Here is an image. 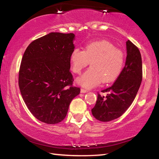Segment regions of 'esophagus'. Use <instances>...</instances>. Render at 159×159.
<instances>
[{
	"instance_id": "obj_1",
	"label": "esophagus",
	"mask_w": 159,
	"mask_h": 159,
	"mask_svg": "<svg viewBox=\"0 0 159 159\" xmlns=\"http://www.w3.org/2000/svg\"><path fill=\"white\" fill-rule=\"evenodd\" d=\"M87 92H88L87 90L83 89V88H81V89H80V93H87Z\"/></svg>"
}]
</instances>
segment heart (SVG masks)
Returning a JSON list of instances; mask_svg holds the SVG:
<instances>
[{
    "mask_svg": "<svg viewBox=\"0 0 159 159\" xmlns=\"http://www.w3.org/2000/svg\"><path fill=\"white\" fill-rule=\"evenodd\" d=\"M124 53L111 42L98 41L89 43L84 51L75 48L70 55V62L74 73L79 74L91 61V68L77 79V83L85 88H92L103 81L115 80L122 71Z\"/></svg>",
    "mask_w": 159,
    "mask_h": 159,
    "instance_id": "heart-1",
    "label": "heart"
}]
</instances>
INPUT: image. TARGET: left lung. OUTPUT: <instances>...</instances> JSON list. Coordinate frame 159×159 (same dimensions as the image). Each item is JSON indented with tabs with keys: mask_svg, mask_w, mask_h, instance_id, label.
Returning a JSON list of instances; mask_svg holds the SVG:
<instances>
[{
	"mask_svg": "<svg viewBox=\"0 0 159 159\" xmlns=\"http://www.w3.org/2000/svg\"><path fill=\"white\" fill-rule=\"evenodd\" d=\"M124 68L111 87L102 90L106 97L98 94L93 116L102 122H108L120 117L133 103L142 80V63L140 52L130 41L126 42Z\"/></svg>",
	"mask_w": 159,
	"mask_h": 159,
	"instance_id": "8db88e82",
	"label": "left lung"
}]
</instances>
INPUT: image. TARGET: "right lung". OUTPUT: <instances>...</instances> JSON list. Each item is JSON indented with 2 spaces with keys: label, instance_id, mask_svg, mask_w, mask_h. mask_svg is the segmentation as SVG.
<instances>
[{
  "label": "right lung",
  "instance_id": "obj_1",
  "mask_svg": "<svg viewBox=\"0 0 159 159\" xmlns=\"http://www.w3.org/2000/svg\"><path fill=\"white\" fill-rule=\"evenodd\" d=\"M75 35L51 32L31 42L24 53L19 87L29 111L38 120L56 124L64 119L80 88L72 85L70 55Z\"/></svg>",
  "mask_w": 159,
  "mask_h": 159
}]
</instances>
